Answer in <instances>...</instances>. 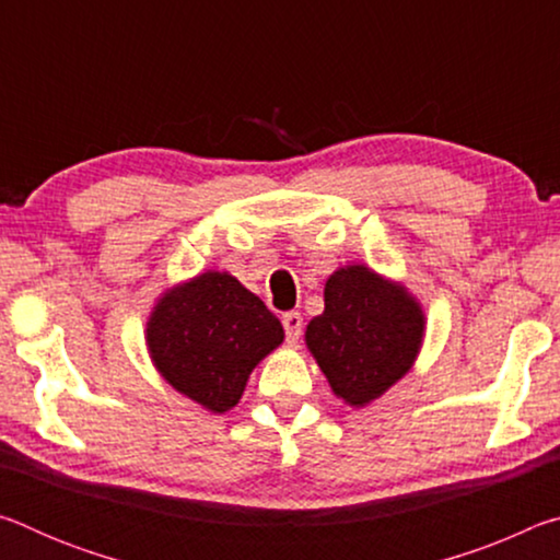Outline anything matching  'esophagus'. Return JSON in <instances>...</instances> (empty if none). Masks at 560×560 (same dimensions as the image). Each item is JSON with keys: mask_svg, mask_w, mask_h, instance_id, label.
Wrapping results in <instances>:
<instances>
[{"mask_svg": "<svg viewBox=\"0 0 560 560\" xmlns=\"http://www.w3.org/2000/svg\"><path fill=\"white\" fill-rule=\"evenodd\" d=\"M281 324H283V330H287L289 343H296V340L301 338V328H303V318L299 311H287V314L281 316Z\"/></svg>", "mask_w": 560, "mask_h": 560, "instance_id": "obj_1", "label": "esophagus"}]
</instances>
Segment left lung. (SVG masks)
<instances>
[{"label": "left lung", "mask_w": 560, "mask_h": 560, "mask_svg": "<svg viewBox=\"0 0 560 560\" xmlns=\"http://www.w3.org/2000/svg\"><path fill=\"white\" fill-rule=\"evenodd\" d=\"M324 301V314L306 326V346L334 393L363 407L412 368L424 334L422 308L360 264L326 281Z\"/></svg>", "instance_id": "1"}]
</instances>
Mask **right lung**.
Wrapping results in <instances>:
<instances>
[{"label": "right lung", "mask_w": 560, "mask_h": 560, "mask_svg": "<svg viewBox=\"0 0 560 560\" xmlns=\"http://www.w3.org/2000/svg\"><path fill=\"white\" fill-rule=\"evenodd\" d=\"M281 340L279 318L226 271H207L167 291L148 320L158 371L212 412L240 402L246 377Z\"/></svg>", "instance_id": "1"}]
</instances>
